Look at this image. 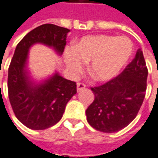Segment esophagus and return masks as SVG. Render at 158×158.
<instances>
[{"label":"esophagus","mask_w":158,"mask_h":158,"mask_svg":"<svg viewBox=\"0 0 158 158\" xmlns=\"http://www.w3.org/2000/svg\"><path fill=\"white\" fill-rule=\"evenodd\" d=\"M85 88H86V86L84 84H81V83H78L77 84V90H78V92L81 91L82 89H85Z\"/></svg>","instance_id":"34e87169"}]
</instances>
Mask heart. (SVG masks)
Wrapping results in <instances>:
<instances>
[{
  "instance_id": "heart-1",
  "label": "heart",
  "mask_w": 158,
  "mask_h": 158,
  "mask_svg": "<svg viewBox=\"0 0 158 158\" xmlns=\"http://www.w3.org/2000/svg\"><path fill=\"white\" fill-rule=\"evenodd\" d=\"M134 53V45L127 37L98 34L80 38L73 48H66L64 60L70 73L79 72L84 63L95 80L108 82L126 67Z\"/></svg>"
}]
</instances>
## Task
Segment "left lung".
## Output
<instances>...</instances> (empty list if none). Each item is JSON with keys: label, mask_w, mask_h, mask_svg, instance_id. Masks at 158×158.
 <instances>
[{"label": "left lung", "mask_w": 158, "mask_h": 158, "mask_svg": "<svg viewBox=\"0 0 158 158\" xmlns=\"http://www.w3.org/2000/svg\"><path fill=\"white\" fill-rule=\"evenodd\" d=\"M148 69L139 48L135 57L115 79L91 90L94 100L86 109V120L95 130L116 133L137 116L147 88Z\"/></svg>", "instance_id": "left-lung-1"}]
</instances>
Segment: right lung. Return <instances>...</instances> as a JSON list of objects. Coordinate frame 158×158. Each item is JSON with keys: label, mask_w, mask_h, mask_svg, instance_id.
Returning <instances> with one entry per match:
<instances>
[{"label": "right lung", "mask_w": 158, "mask_h": 158, "mask_svg": "<svg viewBox=\"0 0 158 158\" xmlns=\"http://www.w3.org/2000/svg\"><path fill=\"white\" fill-rule=\"evenodd\" d=\"M69 31L56 24H42L28 32L15 49L8 73L9 98L17 119L30 129L44 130L56 125L77 93L76 83L63 78L57 71L37 80L28 68L29 50L33 45L47 46L60 56Z\"/></svg>", "instance_id": "add662e5"}]
</instances>
